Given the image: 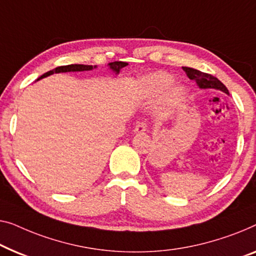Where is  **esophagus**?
<instances>
[{
	"instance_id": "esophagus-1",
	"label": "esophagus",
	"mask_w": 256,
	"mask_h": 256,
	"mask_svg": "<svg viewBox=\"0 0 256 256\" xmlns=\"http://www.w3.org/2000/svg\"><path fill=\"white\" fill-rule=\"evenodd\" d=\"M146 122H140L136 126V127L134 128V132H146Z\"/></svg>"
}]
</instances>
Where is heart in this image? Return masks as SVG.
<instances>
[{"instance_id": "1", "label": "heart", "mask_w": 256, "mask_h": 256, "mask_svg": "<svg viewBox=\"0 0 256 256\" xmlns=\"http://www.w3.org/2000/svg\"><path fill=\"white\" fill-rule=\"evenodd\" d=\"M173 77L168 72H157L144 76L140 80V92L146 99L162 96V104L166 108H174L184 100V88L172 84Z\"/></svg>"}]
</instances>
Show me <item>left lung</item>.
Wrapping results in <instances>:
<instances>
[{
	"mask_svg": "<svg viewBox=\"0 0 256 256\" xmlns=\"http://www.w3.org/2000/svg\"><path fill=\"white\" fill-rule=\"evenodd\" d=\"M184 72H186L188 78L192 80H195L196 84L202 90H206V88H214V90H220L224 94H228V90L226 86L220 82V80L214 77L212 75H209V74L202 72L200 70L188 68V66H182Z\"/></svg>",
	"mask_w": 256,
	"mask_h": 256,
	"instance_id": "obj_1",
	"label": "left lung"
}]
</instances>
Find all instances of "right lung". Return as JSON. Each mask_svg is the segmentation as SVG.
I'll return each instance as SVG.
<instances>
[{
	"instance_id": "obj_1",
	"label": "right lung",
	"mask_w": 256,
	"mask_h": 256,
	"mask_svg": "<svg viewBox=\"0 0 256 256\" xmlns=\"http://www.w3.org/2000/svg\"><path fill=\"white\" fill-rule=\"evenodd\" d=\"M128 66L127 62H122V61H116V62H110L108 64V68L112 70L113 72H116V75L120 72V70L124 68V66ZM97 68V66H85V64H69V66H58V68H55L53 70H50V72H47L44 74L39 77L38 80H42V78H45V77L50 76V75H53V74H58V72H88V70H92V69H96Z\"/></svg>"
}]
</instances>
